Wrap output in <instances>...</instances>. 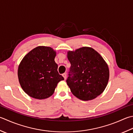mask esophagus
Masks as SVG:
<instances>
[{"label": "esophagus", "mask_w": 133, "mask_h": 133, "mask_svg": "<svg viewBox=\"0 0 133 133\" xmlns=\"http://www.w3.org/2000/svg\"><path fill=\"white\" fill-rule=\"evenodd\" d=\"M63 77H64V79H66V78H67V74L66 73H64V74H63Z\"/></svg>", "instance_id": "1"}]
</instances>
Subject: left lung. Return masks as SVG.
<instances>
[{"label": "left lung", "instance_id": "left-lung-1", "mask_svg": "<svg viewBox=\"0 0 133 133\" xmlns=\"http://www.w3.org/2000/svg\"><path fill=\"white\" fill-rule=\"evenodd\" d=\"M67 57L71 63V74L66 82L72 95L84 101L100 95L110 77L108 66L101 55L92 48L83 46L67 51Z\"/></svg>", "mask_w": 133, "mask_h": 133}]
</instances>
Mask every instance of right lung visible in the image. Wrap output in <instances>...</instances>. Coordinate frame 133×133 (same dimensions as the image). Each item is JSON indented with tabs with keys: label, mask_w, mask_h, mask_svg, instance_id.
<instances>
[{
	"label": "right lung",
	"mask_w": 133,
	"mask_h": 133,
	"mask_svg": "<svg viewBox=\"0 0 133 133\" xmlns=\"http://www.w3.org/2000/svg\"><path fill=\"white\" fill-rule=\"evenodd\" d=\"M55 50L38 46L23 57L18 66V77L23 90L30 97L45 99L54 94L58 83L64 78L59 75L55 62Z\"/></svg>",
	"instance_id": "add662e5"
}]
</instances>
